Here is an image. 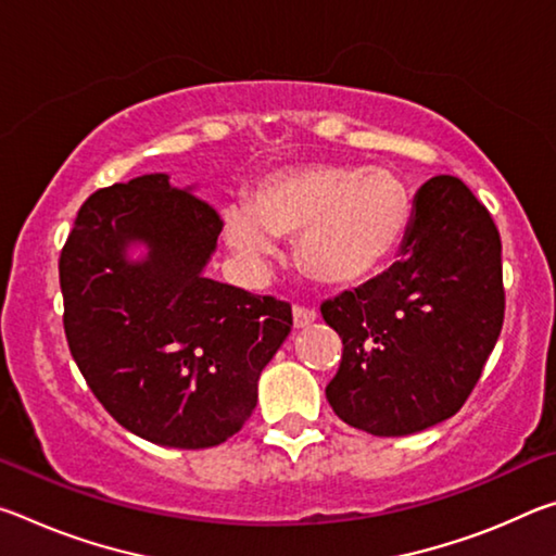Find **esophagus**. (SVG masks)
<instances>
[{"instance_id":"34e87169","label":"esophagus","mask_w":556,"mask_h":556,"mask_svg":"<svg viewBox=\"0 0 556 556\" xmlns=\"http://www.w3.org/2000/svg\"><path fill=\"white\" fill-rule=\"evenodd\" d=\"M316 321V312L306 306H294V328H304L308 324Z\"/></svg>"}]
</instances>
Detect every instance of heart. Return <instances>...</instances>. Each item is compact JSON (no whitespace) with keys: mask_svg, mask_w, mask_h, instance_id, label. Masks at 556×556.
<instances>
[{"mask_svg":"<svg viewBox=\"0 0 556 556\" xmlns=\"http://www.w3.org/2000/svg\"><path fill=\"white\" fill-rule=\"evenodd\" d=\"M409 213V188L390 168L314 164L265 178L248 208L225 211V240L262 265L277 238H299L301 275L351 289L397 255Z\"/></svg>","mask_w":556,"mask_h":556,"instance_id":"1","label":"heart"}]
</instances>
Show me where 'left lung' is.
<instances>
[{
	"instance_id": "1",
	"label": "left lung",
	"mask_w": 556,
	"mask_h": 556,
	"mask_svg": "<svg viewBox=\"0 0 556 556\" xmlns=\"http://www.w3.org/2000/svg\"><path fill=\"white\" fill-rule=\"evenodd\" d=\"M501 250L460 178L419 188L400 262L321 306L343 341L326 400L345 425L407 437L464 407L503 328Z\"/></svg>"
}]
</instances>
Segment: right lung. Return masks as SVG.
I'll use <instances>...</instances> for the list:
<instances>
[{"label": "right lung", "instance_id": "obj_1", "mask_svg": "<svg viewBox=\"0 0 556 556\" xmlns=\"http://www.w3.org/2000/svg\"><path fill=\"white\" fill-rule=\"evenodd\" d=\"M220 215L166 174L100 188L59 260L73 361L112 419L159 446L238 434L257 380L291 331V306L203 275ZM142 241L148 255L129 261Z\"/></svg>", "mask_w": 556, "mask_h": 556}]
</instances>
